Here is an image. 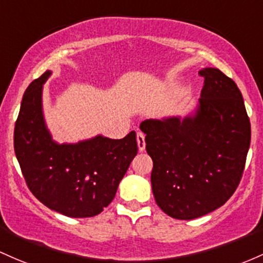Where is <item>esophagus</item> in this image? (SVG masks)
Returning <instances> with one entry per match:
<instances>
[{"label": "esophagus", "instance_id": "34e87169", "mask_svg": "<svg viewBox=\"0 0 263 263\" xmlns=\"http://www.w3.org/2000/svg\"><path fill=\"white\" fill-rule=\"evenodd\" d=\"M137 146H138V151L140 152L145 151V147H146L145 135H143L142 132H137Z\"/></svg>", "mask_w": 263, "mask_h": 263}]
</instances>
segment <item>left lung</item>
I'll return each instance as SVG.
<instances>
[{
	"mask_svg": "<svg viewBox=\"0 0 263 263\" xmlns=\"http://www.w3.org/2000/svg\"><path fill=\"white\" fill-rule=\"evenodd\" d=\"M200 106L183 120H146V151L156 203L172 218L193 220L226 203L238 187L251 142V123L235 81L203 68Z\"/></svg>",
	"mask_w": 263,
	"mask_h": 263,
	"instance_id": "8db88e82",
	"label": "left lung"
}]
</instances>
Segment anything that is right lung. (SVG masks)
<instances>
[{
	"label": "right lung",
	"mask_w": 263,
	"mask_h": 263,
	"mask_svg": "<svg viewBox=\"0 0 263 263\" xmlns=\"http://www.w3.org/2000/svg\"><path fill=\"white\" fill-rule=\"evenodd\" d=\"M46 71L30 83L14 123V154L27 187L46 207L68 217L99 215L111 203L137 155L136 132L121 140L97 136L74 145L53 142L42 115Z\"/></svg>",
	"instance_id": "obj_1"
}]
</instances>
